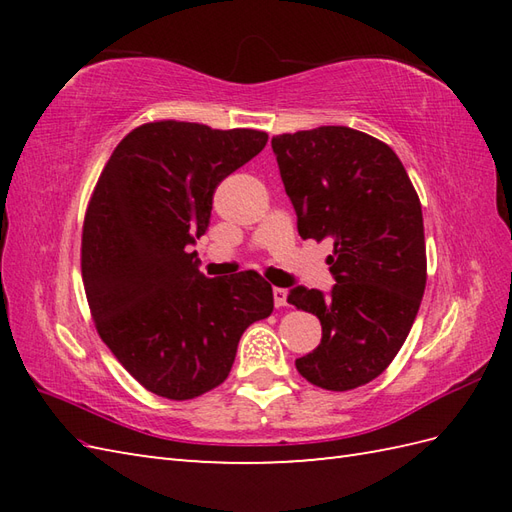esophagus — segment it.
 I'll list each match as a JSON object with an SVG mask.
<instances>
[{"label": "esophagus", "mask_w": 512, "mask_h": 512, "mask_svg": "<svg viewBox=\"0 0 512 512\" xmlns=\"http://www.w3.org/2000/svg\"><path fill=\"white\" fill-rule=\"evenodd\" d=\"M273 299H275V306H277V308H284L286 303H288V290L275 288V290H273Z\"/></svg>", "instance_id": "1"}]
</instances>
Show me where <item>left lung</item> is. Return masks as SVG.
<instances>
[{
	"mask_svg": "<svg viewBox=\"0 0 512 512\" xmlns=\"http://www.w3.org/2000/svg\"><path fill=\"white\" fill-rule=\"evenodd\" d=\"M270 145L299 235L334 244L330 295L301 286L288 295L323 330L317 350L295 365L321 389L367 385L405 343L427 284L418 193L394 149L358 129L328 125Z\"/></svg>",
	"mask_w": 512,
	"mask_h": 512,
	"instance_id": "obj_1",
	"label": "left lung"
}]
</instances>
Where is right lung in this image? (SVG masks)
I'll list each match as a JSON object with an SVG mask.
<instances>
[{"label": "right lung", "instance_id": "1", "mask_svg": "<svg viewBox=\"0 0 512 512\" xmlns=\"http://www.w3.org/2000/svg\"><path fill=\"white\" fill-rule=\"evenodd\" d=\"M266 140L257 129L145 123L96 182L81 237L85 297L103 343L151 394L191 400L222 385L244 330L273 312L255 270L209 279L189 253L217 184Z\"/></svg>", "mask_w": 512, "mask_h": 512}]
</instances>
